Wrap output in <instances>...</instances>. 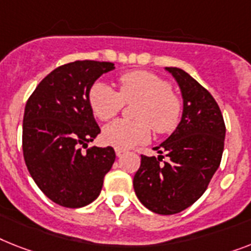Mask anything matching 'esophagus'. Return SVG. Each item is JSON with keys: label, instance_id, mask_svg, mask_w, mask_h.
<instances>
[{"label": "esophagus", "instance_id": "1", "mask_svg": "<svg viewBox=\"0 0 251 251\" xmlns=\"http://www.w3.org/2000/svg\"><path fill=\"white\" fill-rule=\"evenodd\" d=\"M124 152H126V151H124L123 149H115V154H117V156H122Z\"/></svg>", "mask_w": 251, "mask_h": 251}]
</instances>
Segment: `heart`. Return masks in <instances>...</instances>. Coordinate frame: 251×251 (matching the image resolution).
Returning <instances> with one entry per match:
<instances>
[{
	"label": "heart",
	"instance_id": "heart-1",
	"mask_svg": "<svg viewBox=\"0 0 251 251\" xmlns=\"http://www.w3.org/2000/svg\"><path fill=\"white\" fill-rule=\"evenodd\" d=\"M119 91L105 82H96L88 93L91 109L100 121H109L121 113L124 103L138 101L133 117L137 121L119 119L103 128L102 138L117 149H129L155 133H169L177 127L182 114V101L161 76L146 70H132L119 75Z\"/></svg>",
	"mask_w": 251,
	"mask_h": 251
}]
</instances>
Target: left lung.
Here are the masks:
<instances>
[{"label": "left lung", "mask_w": 251, "mask_h": 251, "mask_svg": "<svg viewBox=\"0 0 251 251\" xmlns=\"http://www.w3.org/2000/svg\"><path fill=\"white\" fill-rule=\"evenodd\" d=\"M183 97L178 127L160 144L158 158L141 155L133 178L138 200L158 214H176L191 206L208 188L225 148L226 126L214 97L179 68H167ZM167 158L164 162L163 158Z\"/></svg>", "instance_id": "8db88e82"}]
</instances>
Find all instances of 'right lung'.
I'll list each match as a JSON object with an SVG mask.
<instances>
[{"label": "right lung", "mask_w": 251, "mask_h": 251, "mask_svg": "<svg viewBox=\"0 0 251 251\" xmlns=\"http://www.w3.org/2000/svg\"><path fill=\"white\" fill-rule=\"evenodd\" d=\"M113 63L78 60L56 68L29 96L23 119V155L39 190L56 204L82 208L100 195L115 151L87 149L100 133L88 93Z\"/></svg>", "instance_id": "right-lung-1"}]
</instances>
